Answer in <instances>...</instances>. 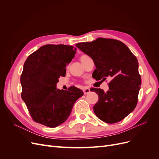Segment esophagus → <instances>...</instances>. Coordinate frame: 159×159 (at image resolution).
<instances>
[{
	"label": "esophagus",
	"instance_id": "esophagus-1",
	"mask_svg": "<svg viewBox=\"0 0 159 159\" xmlns=\"http://www.w3.org/2000/svg\"><path fill=\"white\" fill-rule=\"evenodd\" d=\"M83 91H84V93L85 95H87V94H88V93L90 92V89H89V88H85L83 89Z\"/></svg>",
	"mask_w": 159,
	"mask_h": 159
}]
</instances>
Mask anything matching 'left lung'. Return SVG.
<instances>
[{
	"label": "left lung",
	"mask_w": 159,
	"mask_h": 159,
	"mask_svg": "<svg viewBox=\"0 0 159 159\" xmlns=\"http://www.w3.org/2000/svg\"><path fill=\"white\" fill-rule=\"evenodd\" d=\"M78 48L93 60L96 80H111L109 89L92 88L99 99L93 106L99 119L107 123L121 121L136 107L141 85L137 57L122 42L111 38H98L92 42L77 44Z\"/></svg>",
	"instance_id": "left-lung-1"
}]
</instances>
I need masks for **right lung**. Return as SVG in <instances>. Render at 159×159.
I'll use <instances>...</instances> for the list:
<instances>
[{"label":"right lung","mask_w":159,"mask_h":159,"mask_svg":"<svg viewBox=\"0 0 159 159\" xmlns=\"http://www.w3.org/2000/svg\"><path fill=\"white\" fill-rule=\"evenodd\" d=\"M75 52L72 46L47 44L25 61L20 76L21 97L35 122L51 128L60 125L68 118L76 100L83 96V91L75 86L67 91L56 88Z\"/></svg>","instance_id":"obj_1"}]
</instances>
